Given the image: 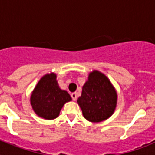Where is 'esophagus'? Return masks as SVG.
I'll return each instance as SVG.
<instances>
[{
	"label": "esophagus",
	"instance_id": "1",
	"mask_svg": "<svg viewBox=\"0 0 155 155\" xmlns=\"http://www.w3.org/2000/svg\"><path fill=\"white\" fill-rule=\"evenodd\" d=\"M71 98H72V99L74 100V101H76L77 100V94L76 93H72V94H71Z\"/></svg>",
	"mask_w": 155,
	"mask_h": 155
}]
</instances>
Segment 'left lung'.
<instances>
[{"instance_id": "left-lung-1", "label": "left lung", "mask_w": 155, "mask_h": 155, "mask_svg": "<svg viewBox=\"0 0 155 155\" xmlns=\"http://www.w3.org/2000/svg\"><path fill=\"white\" fill-rule=\"evenodd\" d=\"M117 94L109 79L97 71L91 72L82 88L78 105L87 120L103 121L112 116L116 105Z\"/></svg>"}]
</instances>
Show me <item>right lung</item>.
<instances>
[{
	"instance_id": "1",
	"label": "right lung",
	"mask_w": 155,
	"mask_h": 155,
	"mask_svg": "<svg viewBox=\"0 0 155 155\" xmlns=\"http://www.w3.org/2000/svg\"><path fill=\"white\" fill-rule=\"evenodd\" d=\"M56 78L55 74L42 77L31 95L33 110L46 120L57 118L63 105L71 100L70 94L59 87Z\"/></svg>"
}]
</instances>
